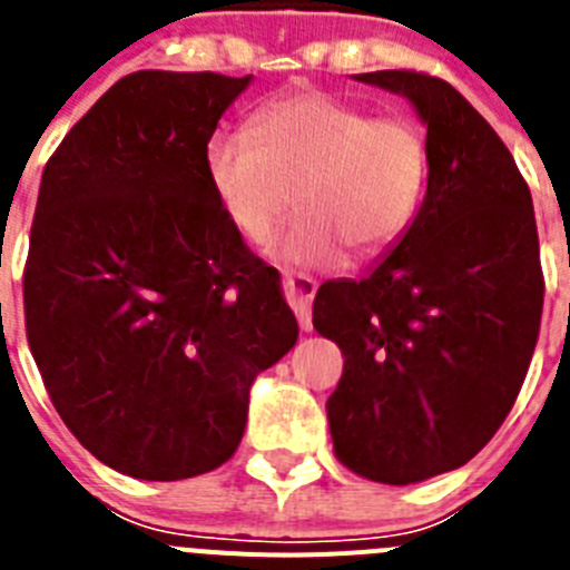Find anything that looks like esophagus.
<instances>
[{
	"label": "esophagus",
	"mask_w": 570,
	"mask_h": 570,
	"mask_svg": "<svg viewBox=\"0 0 570 570\" xmlns=\"http://www.w3.org/2000/svg\"><path fill=\"white\" fill-rule=\"evenodd\" d=\"M282 291H285V299L291 302L296 320L305 331H311V305H314L316 296V282L302 271H285L282 274Z\"/></svg>",
	"instance_id": "1"
}]
</instances>
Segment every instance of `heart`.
<instances>
[{
    "label": "heart",
    "mask_w": 570,
    "mask_h": 570,
    "mask_svg": "<svg viewBox=\"0 0 570 570\" xmlns=\"http://www.w3.org/2000/svg\"><path fill=\"white\" fill-rule=\"evenodd\" d=\"M205 176L230 228L268 239L296 199L299 216L276 245L294 265H334L345 248L380 256L405 236L428 185V145L405 116H371L320 90L262 105L248 134L216 130Z\"/></svg>",
    "instance_id": "1"
}]
</instances>
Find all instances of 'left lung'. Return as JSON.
Masks as SVG:
<instances>
[{
    "label": "left lung",
    "instance_id": "1",
    "mask_svg": "<svg viewBox=\"0 0 570 570\" xmlns=\"http://www.w3.org/2000/svg\"><path fill=\"white\" fill-rule=\"evenodd\" d=\"M428 125L414 225L362 279L325 282L314 328L342 351L334 454L385 485L465 465L513 407L540 336L546 279L528 183L497 130L425 70H374Z\"/></svg>",
    "mask_w": 570,
    "mask_h": 570
}]
</instances>
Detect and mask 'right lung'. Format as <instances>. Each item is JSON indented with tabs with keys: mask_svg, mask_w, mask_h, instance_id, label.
Segmentation results:
<instances>
[{
	"mask_svg": "<svg viewBox=\"0 0 570 570\" xmlns=\"http://www.w3.org/2000/svg\"><path fill=\"white\" fill-rule=\"evenodd\" d=\"M248 82L136 70L45 165L22 274L30 354L70 434L136 480L228 462L250 382L299 336L279 271L205 176V145Z\"/></svg>",
	"mask_w": 570,
	"mask_h": 570,
	"instance_id": "1",
	"label": "right lung"
}]
</instances>
